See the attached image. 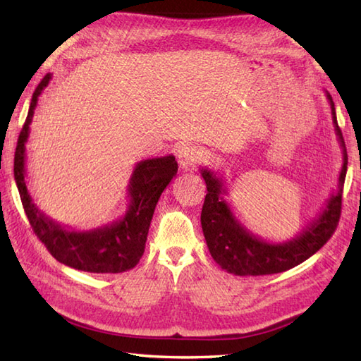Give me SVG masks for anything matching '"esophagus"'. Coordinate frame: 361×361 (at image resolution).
I'll use <instances>...</instances> for the list:
<instances>
[{
	"label": "esophagus",
	"instance_id": "34e87169",
	"mask_svg": "<svg viewBox=\"0 0 361 361\" xmlns=\"http://www.w3.org/2000/svg\"><path fill=\"white\" fill-rule=\"evenodd\" d=\"M202 159V152L197 146H185L178 154V161L182 170H190Z\"/></svg>",
	"mask_w": 361,
	"mask_h": 361
}]
</instances>
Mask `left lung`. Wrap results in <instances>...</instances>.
<instances>
[{
	"label": "left lung",
	"instance_id": "8db88e82",
	"mask_svg": "<svg viewBox=\"0 0 361 361\" xmlns=\"http://www.w3.org/2000/svg\"><path fill=\"white\" fill-rule=\"evenodd\" d=\"M335 134L343 149V165L338 185L322 210L308 223L296 237L286 241H267L254 235L235 216L229 202L226 201L227 190L223 178L209 168H201V176L207 185V195L202 205L201 226L209 251L219 267L235 276H267L283 273L298 267L299 263L318 252L336 229L341 213V195L345 171H348V152H345L341 129L338 128L335 104L326 92Z\"/></svg>",
	"mask_w": 361,
	"mask_h": 361
}]
</instances>
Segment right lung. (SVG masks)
<instances>
[{
	"mask_svg": "<svg viewBox=\"0 0 361 361\" xmlns=\"http://www.w3.org/2000/svg\"><path fill=\"white\" fill-rule=\"evenodd\" d=\"M51 76L53 75H47L37 85L25 126L18 137L13 159V178L21 204L37 238L47 246L57 262L85 273H124L134 268L142 259L154 210L160 195L178 173V161L174 156L137 161L128 183V210L112 223L90 231H75L47 216L37 207L27 190L26 143L37 102L48 87Z\"/></svg>",
	"mask_w": 361,
	"mask_h": 361,
	"instance_id": "right-lung-1",
	"label": "right lung"
}]
</instances>
